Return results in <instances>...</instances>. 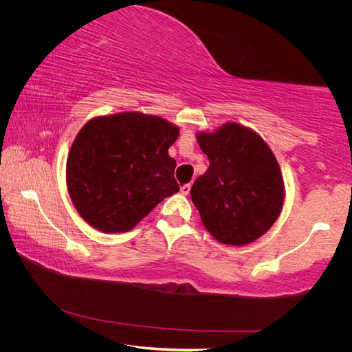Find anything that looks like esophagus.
Masks as SVG:
<instances>
[{
  "mask_svg": "<svg viewBox=\"0 0 352 352\" xmlns=\"http://www.w3.org/2000/svg\"><path fill=\"white\" fill-rule=\"evenodd\" d=\"M190 186H192L190 184H185L180 186V192H182V195H188L190 192Z\"/></svg>",
  "mask_w": 352,
  "mask_h": 352,
  "instance_id": "34e87169",
  "label": "esophagus"
}]
</instances>
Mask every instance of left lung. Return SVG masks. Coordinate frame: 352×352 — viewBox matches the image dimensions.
Masks as SVG:
<instances>
[{"instance_id":"1","label":"left lung","mask_w":352,"mask_h":352,"mask_svg":"<svg viewBox=\"0 0 352 352\" xmlns=\"http://www.w3.org/2000/svg\"><path fill=\"white\" fill-rule=\"evenodd\" d=\"M210 160L190 198L207 230L219 242L245 245L267 232L283 206L278 160L261 138L238 123L214 133H198Z\"/></svg>"}]
</instances>
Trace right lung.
<instances>
[{"mask_svg":"<svg viewBox=\"0 0 352 352\" xmlns=\"http://www.w3.org/2000/svg\"><path fill=\"white\" fill-rule=\"evenodd\" d=\"M177 136V127L162 117L135 111L85 124L66 170L70 198L85 221L101 232H127L176 194V162L168 148Z\"/></svg>","mask_w":352,"mask_h":352,"instance_id":"1","label":"right lung"}]
</instances>
